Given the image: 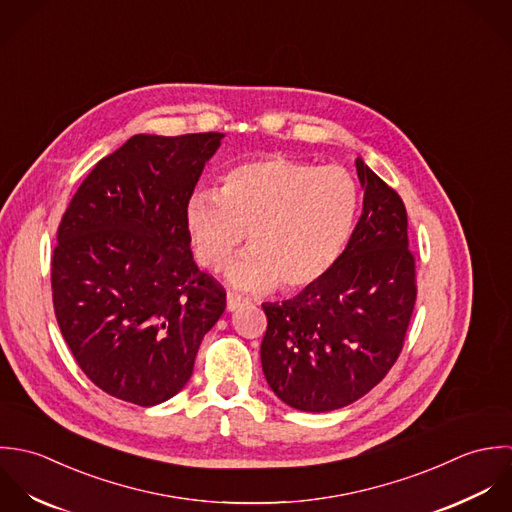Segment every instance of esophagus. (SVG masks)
Here are the masks:
<instances>
[{"label":"esophagus","mask_w":512,"mask_h":512,"mask_svg":"<svg viewBox=\"0 0 512 512\" xmlns=\"http://www.w3.org/2000/svg\"><path fill=\"white\" fill-rule=\"evenodd\" d=\"M247 301L243 299V297H239V295H235V293H229L227 295V310L229 312H233V310H237L239 307H243Z\"/></svg>","instance_id":"34e87169"}]
</instances>
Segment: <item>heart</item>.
<instances>
[{"label": "heart", "mask_w": 512, "mask_h": 512, "mask_svg": "<svg viewBox=\"0 0 512 512\" xmlns=\"http://www.w3.org/2000/svg\"><path fill=\"white\" fill-rule=\"evenodd\" d=\"M358 211L360 190L348 170L273 154L229 168L217 194L194 192L184 217L209 271H221L247 233L251 251L229 267L227 279L257 293L320 281L342 257Z\"/></svg>", "instance_id": "b5f03b06"}]
</instances>
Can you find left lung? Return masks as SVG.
Returning <instances> with one entry per match:
<instances>
[{
	"label": "left lung",
	"mask_w": 512,
	"mask_h": 512,
	"mask_svg": "<svg viewBox=\"0 0 512 512\" xmlns=\"http://www.w3.org/2000/svg\"><path fill=\"white\" fill-rule=\"evenodd\" d=\"M362 215L336 265L283 303H265L263 374L291 408H344L398 360L415 305V259L402 198L356 160Z\"/></svg>",
	"instance_id": "left-lung-1"
}]
</instances>
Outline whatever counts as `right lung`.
<instances>
[{"label": "right lung", "instance_id": "add662e5", "mask_svg": "<svg viewBox=\"0 0 512 512\" xmlns=\"http://www.w3.org/2000/svg\"><path fill=\"white\" fill-rule=\"evenodd\" d=\"M221 138L132 136L93 168L61 219L55 316L108 396L142 408L176 396L225 310L223 287L194 261L184 217Z\"/></svg>", "mask_w": 512, "mask_h": 512}]
</instances>
